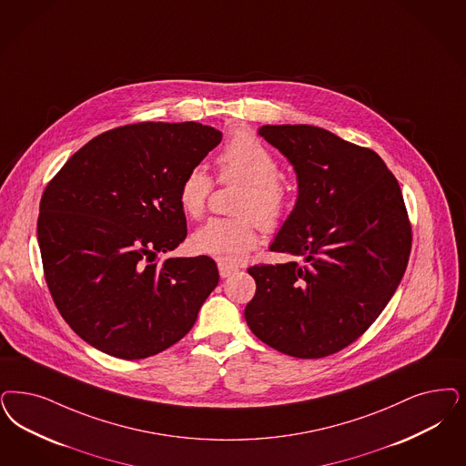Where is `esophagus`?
I'll return each instance as SVG.
<instances>
[{"instance_id":"esophagus-1","label":"esophagus","mask_w":466,"mask_h":466,"mask_svg":"<svg viewBox=\"0 0 466 466\" xmlns=\"http://www.w3.org/2000/svg\"><path fill=\"white\" fill-rule=\"evenodd\" d=\"M218 272H220V277L225 279V277H230L232 273L238 272V268L236 267H232V265H225V263H218Z\"/></svg>"}]
</instances>
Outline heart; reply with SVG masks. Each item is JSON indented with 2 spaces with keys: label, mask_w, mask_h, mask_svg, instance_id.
<instances>
[{
  "label": "heart",
  "mask_w": 466,
  "mask_h": 466,
  "mask_svg": "<svg viewBox=\"0 0 466 466\" xmlns=\"http://www.w3.org/2000/svg\"><path fill=\"white\" fill-rule=\"evenodd\" d=\"M220 180L239 184L244 194L236 213L239 218H209L191 238L194 253L213 258L218 263L236 265L257 246L256 222L263 230L277 228L286 217L289 196L279 182L280 167L272 151L255 136L241 132L230 139L218 157ZM213 189L205 168L194 167L180 182L178 203L189 217H199Z\"/></svg>",
  "instance_id": "b5f03b06"
}]
</instances>
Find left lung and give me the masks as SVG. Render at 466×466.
Instances as JSON below:
<instances>
[{"instance_id": "8db88e82", "label": "left lung", "mask_w": 466, "mask_h": 466, "mask_svg": "<svg viewBox=\"0 0 466 466\" xmlns=\"http://www.w3.org/2000/svg\"><path fill=\"white\" fill-rule=\"evenodd\" d=\"M258 134L294 167L298 199L270 251L303 263L255 265L244 319L280 353L313 360L360 338L392 298L411 251L401 187L382 158L313 126Z\"/></svg>"}]
</instances>
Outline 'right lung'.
Listing matches in <instances>:
<instances>
[{"instance_id":"1","label":"right lung","mask_w":466,"mask_h":466,"mask_svg":"<svg viewBox=\"0 0 466 466\" xmlns=\"http://www.w3.org/2000/svg\"><path fill=\"white\" fill-rule=\"evenodd\" d=\"M220 141L198 122L124 126L82 146L49 180L37 218L45 279L93 348L143 360L193 329L218 284L217 263L157 258L186 239L180 182Z\"/></svg>"}]
</instances>
